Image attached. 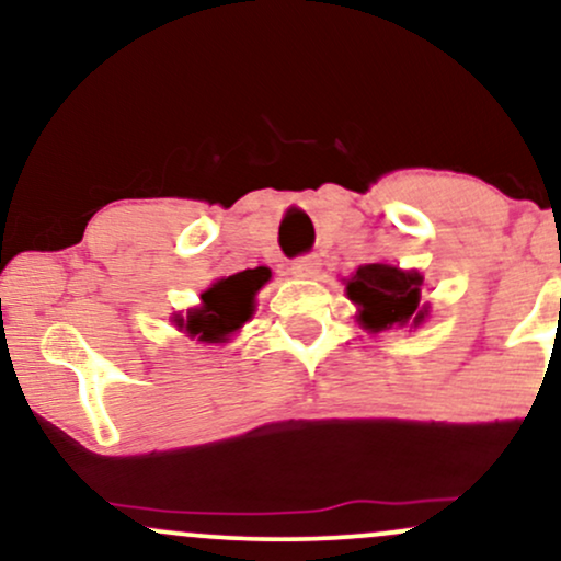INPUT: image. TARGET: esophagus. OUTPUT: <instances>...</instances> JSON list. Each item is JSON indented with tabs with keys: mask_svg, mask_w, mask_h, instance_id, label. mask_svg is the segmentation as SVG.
Here are the masks:
<instances>
[{
	"mask_svg": "<svg viewBox=\"0 0 561 561\" xmlns=\"http://www.w3.org/2000/svg\"><path fill=\"white\" fill-rule=\"evenodd\" d=\"M319 268H321L319 255H300V259L293 261L289 272H293V276H300V279H313V276L319 274Z\"/></svg>",
	"mask_w": 561,
	"mask_h": 561,
	"instance_id": "34e87169",
	"label": "esophagus"
}]
</instances>
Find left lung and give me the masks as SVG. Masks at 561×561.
I'll use <instances>...</instances> for the list:
<instances>
[{"label": "left lung", "instance_id": "1", "mask_svg": "<svg viewBox=\"0 0 561 561\" xmlns=\"http://www.w3.org/2000/svg\"><path fill=\"white\" fill-rule=\"evenodd\" d=\"M420 272H401L388 263H366L347 282V298L362 306L358 321L366 330L422 324L427 306H422Z\"/></svg>", "mask_w": 561, "mask_h": 561}]
</instances>
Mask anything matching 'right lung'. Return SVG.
<instances>
[{"label":"right lung","instance_id":"right-lung-1","mask_svg":"<svg viewBox=\"0 0 561 561\" xmlns=\"http://www.w3.org/2000/svg\"><path fill=\"white\" fill-rule=\"evenodd\" d=\"M268 276L272 272L266 266H259L218 279L214 287L203 293V306L195 308L186 321L176 319V324L184 327L186 334L205 340V343L224 340L250 319L255 293L266 285Z\"/></svg>","mask_w":561,"mask_h":561}]
</instances>
